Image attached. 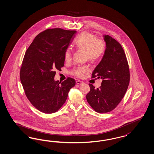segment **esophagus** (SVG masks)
<instances>
[{
	"instance_id": "obj_1",
	"label": "esophagus",
	"mask_w": 154,
	"mask_h": 154,
	"mask_svg": "<svg viewBox=\"0 0 154 154\" xmlns=\"http://www.w3.org/2000/svg\"><path fill=\"white\" fill-rule=\"evenodd\" d=\"M76 83L78 85H83L84 83L82 82V81H80V80H77L76 82Z\"/></svg>"
}]
</instances>
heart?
<instances>
[{
	"mask_svg": "<svg viewBox=\"0 0 154 154\" xmlns=\"http://www.w3.org/2000/svg\"><path fill=\"white\" fill-rule=\"evenodd\" d=\"M75 48L85 52L86 58L91 62H95L100 60L106 51V43L101 38H97L96 35L89 32L80 33L75 40ZM72 53L69 48L65 50L64 58L65 62H69L71 60ZM87 67H79L71 71V74L78 78H83L88 72Z\"/></svg>",
	"mask_w": 154,
	"mask_h": 154,
	"instance_id": "b5f03b06",
	"label": "heart"
}]
</instances>
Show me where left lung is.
<instances>
[{
    "mask_svg": "<svg viewBox=\"0 0 154 154\" xmlns=\"http://www.w3.org/2000/svg\"><path fill=\"white\" fill-rule=\"evenodd\" d=\"M106 51L96 66L92 78H101L99 88L89 84L90 91L86 99L96 112L108 113L116 108L123 99L130 82L129 64L124 50L116 40L108 35H104Z\"/></svg>",
    "mask_w": 154,
    "mask_h": 154,
    "instance_id": "8db88e82",
    "label": "left lung"
}]
</instances>
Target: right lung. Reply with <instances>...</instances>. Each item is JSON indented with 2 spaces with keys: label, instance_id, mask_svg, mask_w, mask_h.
<instances>
[{
  "label": "right lung",
  "instance_id": "add662e5",
  "mask_svg": "<svg viewBox=\"0 0 154 154\" xmlns=\"http://www.w3.org/2000/svg\"><path fill=\"white\" fill-rule=\"evenodd\" d=\"M76 33V30L48 29L35 37L25 52L20 68V80L30 103L44 113L59 110L75 85L71 78L60 83L55 81L54 76L55 70L60 71L64 66L65 50Z\"/></svg>",
  "mask_w": 154,
  "mask_h": 154
}]
</instances>
